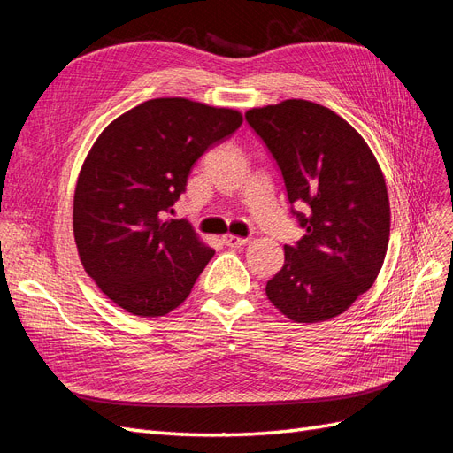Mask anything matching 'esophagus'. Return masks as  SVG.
<instances>
[{"mask_svg":"<svg viewBox=\"0 0 453 453\" xmlns=\"http://www.w3.org/2000/svg\"><path fill=\"white\" fill-rule=\"evenodd\" d=\"M248 238H242V236H234V234H225L223 236V243L228 245V248H242V245L248 243Z\"/></svg>","mask_w":453,"mask_h":453,"instance_id":"1","label":"esophagus"}]
</instances>
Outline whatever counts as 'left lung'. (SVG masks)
Segmentation results:
<instances>
[{
	"instance_id": "obj_1",
	"label": "left lung",
	"mask_w": 453,
	"mask_h": 453,
	"mask_svg": "<svg viewBox=\"0 0 453 453\" xmlns=\"http://www.w3.org/2000/svg\"><path fill=\"white\" fill-rule=\"evenodd\" d=\"M281 170L304 236L285 245L266 296L295 323L344 313L376 281L388 253V187L372 150L349 122L308 100L245 113Z\"/></svg>"
}]
</instances>
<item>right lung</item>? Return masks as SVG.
I'll return each instance as SVG.
<instances>
[{
    "label": "right lung",
    "mask_w": 453,
    "mask_h": 453,
    "mask_svg": "<svg viewBox=\"0 0 453 453\" xmlns=\"http://www.w3.org/2000/svg\"><path fill=\"white\" fill-rule=\"evenodd\" d=\"M242 120L236 109L155 98L94 142L77 177L73 236L85 272L122 310L158 318L193 291L215 251L187 221L166 217L195 162Z\"/></svg>",
    "instance_id": "1"
}]
</instances>
